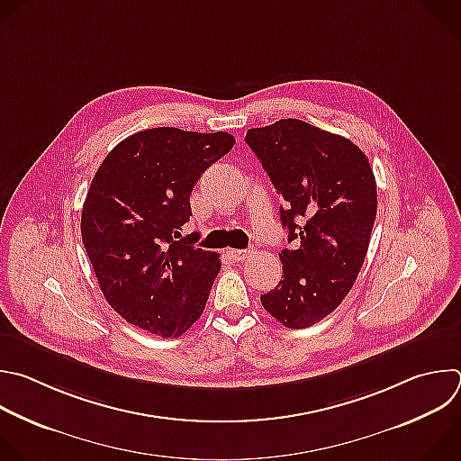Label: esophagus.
Returning <instances> with one entry per match:
<instances>
[{"instance_id":"esophagus-1","label":"esophagus","mask_w":461,"mask_h":461,"mask_svg":"<svg viewBox=\"0 0 461 461\" xmlns=\"http://www.w3.org/2000/svg\"><path fill=\"white\" fill-rule=\"evenodd\" d=\"M228 255L235 260V262H242L246 258L251 257V249H230Z\"/></svg>"}]
</instances>
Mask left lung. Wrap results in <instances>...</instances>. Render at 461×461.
Instances as JSON below:
<instances>
[{
  "instance_id": "obj_1",
  "label": "left lung",
  "mask_w": 461,
  "mask_h": 461,
  "mask_svg": "<svg viewBox=\"0 0 461 461\" xmlns=\"http://www.w3.org/2000/svg\"><path fill=\"white\" fill-rule=\"evenodd\" d=\"M246 142L284 199L293 244L278 253L282 280L260 302L282 326L310 328L339 308L366 260L376 219L371 165L349 139L300 119L249 128Z\"/></svg>"
}]
</instances>
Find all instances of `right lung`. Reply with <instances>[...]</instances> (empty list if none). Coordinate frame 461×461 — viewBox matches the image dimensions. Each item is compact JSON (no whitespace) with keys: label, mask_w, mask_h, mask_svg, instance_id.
Listing matches in <instances>:
<instances>
[{"label":"right lung","mask_w":461,"mask_h":461,"mask_svg":"<svg viewBox=\"0 0 461 461\" xmlns=\"http://www.w3.org/2000/svg\"><path fill=\"white\" fill-rule=\"evenodd\" d=\"M233 144L228 131L161 126L126 137L101 163L81 237L104 298L126 322L176 339L203 315L221 260L181 230L194 186Z\"/></svg>","instance_id":"add662e5"}]
</instances>
